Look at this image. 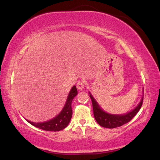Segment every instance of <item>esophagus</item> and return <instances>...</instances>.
<instances>
[{
    "mask_svg": "<svg viewBox=\"0 0 160 160\" xmlns=\"http://www.w3.org/2000/svg\"><path fill=\"white\" fill-rule=\"evenodd\" d=\"M85 86V83L83 81H79L77 83V87L78 90H83Z\"/></svg>",
    "mask_w": 160,
    "mask_h": 160,
    "instance_id": "1",
    "label": "esophagus"
}]
</instances>
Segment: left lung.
<instances>
[{
  "instance_id": "1",
  "label": "left lung",
  "mask_w": 160,
  "mask_h": 160,
  "mask_svg": "<svg viewBox=\"0 0 160 160\" xmlns=\"http://www.w3.org/2000/svg\"><path fill=\"white\" fill-rule=\"evenodd\" d=\"M88 93L90 94L89 96L91 101H92L93 116L96 122L101 126L106 128H115L120 127L129 122L140 111L143 101V96H142V98H141L139 103L132 111L124 114H111L103 111V108L99 106L98 102L96 101V99L93 98L90 91Z\"/></svg>"
}]
</instances>
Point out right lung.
<instances>
[{"label":"right lung","instance_id":"1","mask_svg":"<svg viewBox=\"0 0 160 160\" xmlns=\"http://www.w3.org/2000/svg\"><path fill=\"white\" fill-rule=\"evenodd\" d=\"M78 91L76 86H74L71 88L69 94H68L66 103H65L62 111L53 118L45 122H35L30 121L25 119L27 121L32 125L33 126L40 128V129L47 130V131H59L64 129L69 125L71 118L72 117V102L76 96L77 95Z\"/></svg>","mask_w":160,"mask_h":160}]
</instances>
